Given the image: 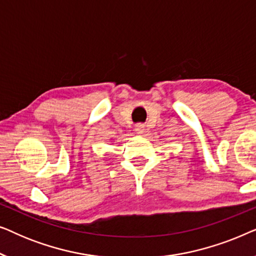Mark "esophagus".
I'll list each match as a JSON object with an SVG mask.
<instances>
[{
  "label": "esophagus",
  "mask_w": 256,
  "mask_h": 256,
  "mask_svg": "<svg viewBox=\"0 0 256 256\" xmlns=\"http://www.w3.org/2000/svg\"><path fill=\"white\" fill-rule=\"evenodd\" d=\"M144 126L143 124H136L135 126V132H136V134L138 135H142L143 132H144Z\"/></svg>",
  "instance_id": "obj_1"
}]
</instances>
